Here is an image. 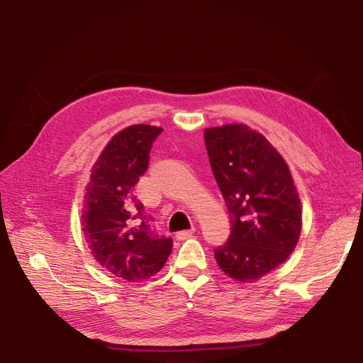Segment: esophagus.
Masks as SVG:
<instances>
[{"label": "esophagus", "instance_id": "1", "mask_svg": "<svg viewBox=\"0 0 363 363\" xmlns=\"http://www.w3.org/2000/svg\"><path fill=\"white\" fill-rule=\"evenodd\" d=\"M194 231H196V229H189V231H180V233H177V235H175L177 240H186V238L192 237Z\"/></svg>", "mask_w": 363, "mask_h": 363}]
</instances>
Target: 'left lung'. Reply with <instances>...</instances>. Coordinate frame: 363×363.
<instances>
[{
    "instance_id": "8db88e82",
    "label": "left lung",
    "mask_w": 363,
    "mask_h": 363,
    "mask_svg": "<svg viewBox=\"0 0 363 363\" xmlns=\"http://www.w3.org/2000/svg\"><path fill=\"white\" fill-rule=\"evenodd\" d=\"M212 174L225 199L231 234L214 250L229 277L257 280L294 251L302 209L281 155L245 125L205 130Z\"/></svg>"
}]
</instances>
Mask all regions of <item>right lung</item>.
Instances as JSON below:
<instances>
[{
	"mask_svg": "<svg viewBox=\"0 0 363 363\" xmlns=\"http://www.w3.org/2000/svg\"><path fill=\"white\" fill-rule=\"evenodd\" d=\"M162 128L129 126L104 147L87 184L83 233L95 260L128 281L149 279L172 251V238L158 234L134 186L147 169L149 152Z\"/></svg>",
	"mask_w": 363,
	"mask_h": 363,
	"instance_id": "right-lung-1",
	"label": "right lung"
}]
</instances>
